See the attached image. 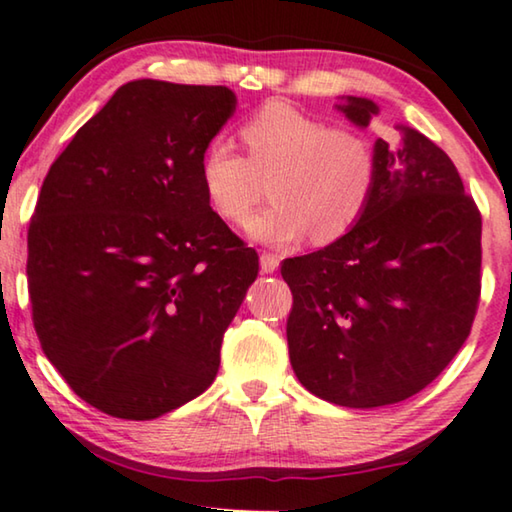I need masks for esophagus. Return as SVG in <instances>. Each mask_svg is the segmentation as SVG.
<instances>
[{
    "mask_svg": "<svg viewBox=\"0 0 512 512\" xmlns=\"http://www.w3.org/2000/svg\"><path fill=\"white\" fill-rule=\"evenodd\" d=\"M259 264H262L264 273H273L278 269L280 257L276 253H262V257H259Z\"/></svg>",
    "mask_w": 512,
    "mask_h": 512,
    "instance_id": "obj_1",
    "label": "esophagus"
}]
</instances>
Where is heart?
Returning <instances> with one entry per match:
<instances>
[{
  "instance_id": "obj_1",
  "label": "heart",
  "mask_w": 512,
  "mask_h": 512,
  "mask_svg": "<svg viewBox=\"0 0 512 512\" xmlns=\"http://www.w3.org/2000/svg\"><path fill=\"white\" fill-rule=\"evenodd\" d=\"M246 156L216 137L200 156V183L211 209L232 225L253 216L264 181L273 204L248 225L255 241L287 246L308 236L333 243L361 223L375 200L379 156L365 133L269 101L239 126Z\"/></svg>"
}]
</instances>
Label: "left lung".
I'll list each match as a JSON object with an SVG mask.
<instances>
[{
	"label": "left lung",
	"instance_id": "left-lung-1",
	"mask_svg": "<svg viewBox=\"0 0 512 512\" xmlns=\"http://www.w3.org/2000/svg\"><path fill=\"white\" fill-rule=\"evenodd\" d=\"M340 110L368 126L377 105ZM379 183L352 232L289 257V361L301 384L340 407L402 402L437 379L469 338L480 301V211L453 160L414 128L375 144Z\"/></svg>",
	"mask_w": 512,
	"mask_h": 512
}]
</instances>
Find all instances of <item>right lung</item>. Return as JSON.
I'll return each mask as SVG.
<instances>
[{"instance_id": "obj_1", "label": "right lung", "mask_w": 512, "mask_h": 512, "mask_svg": "<svg viewBox=\"0 0 512 512\" xmlns=\"http://www.w3.org/2000/svg\"><path fill=\"white\" fill-rule=\"evenodd\" d=\"M234 105L227 87L128 82L45 174L27 232L34 329L103 414L151 421L216 379L259 271L200 183Z\"/></svg>"}]
</instances>
